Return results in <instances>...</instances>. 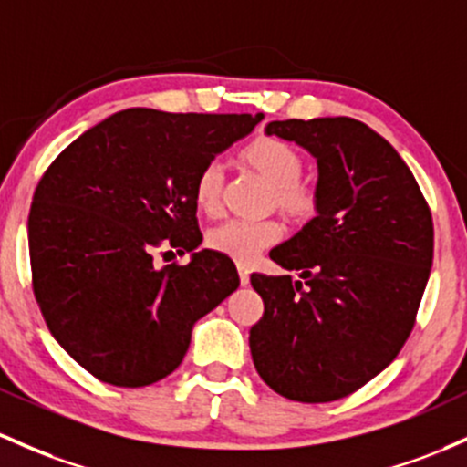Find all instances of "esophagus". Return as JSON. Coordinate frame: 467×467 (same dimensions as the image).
Listing matches in <instances>:
<instances>
[{
  "label": "esophagus",
  "mask_w": 467,
  "mask_h": 467,
  "mask_svg": "<svg viewBox=\"0 0 467 467\" xmlns=\"http://www.w3.org/2000/svg\"><path fill=\"white\" fill-rule=\"evenodd\" d=\"M237 270H239V281H242V285H248L250 284V270L245 264H237Z\"/></svg>",
  "instance_id": "34e87169"
}]
</instances>
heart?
Wrapping results in <instances>:
<instances>
[{
	"label": "heart",
	"instance_id": "1",
	"mask_svg": "<svg viewBox=\"0 0 467 467\" xmlns=\"http://www.w3.org/2000/svg\"><path fill=\"white\" fill-rule=\"evenodd\" d=\"M242 157L275 186L276 206L295 219H308L317 210V192L301 183L304 157L295 146L279 137H259L242 150ZM225 168L219 159H210L194 175V203L206 214L222 210ZM284 225L276 219H228L210 233L208 244L217 253L239 264L253 261L264 248L276 244Z\"/></svg>",
	"mask_w": 467,
	"mask_h": 467
}]
</instances>
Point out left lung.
I'll return each mask as SVG.
<instances>
[{
    "label": "left lung",
    "mask_w": 467,
    "mask_h": 467,
    "mask_svg": "<svg viewBox=\"0 0 467 467\" xmlns=\"http://www.w3.org/2000/svg\"><path fill=\"white\" fill-rule=\"evenodd\" d=\"M317 157V217L270 250L290 275L253 273L264 315L250 327L259 377L281 397L327 403L401 352L434 257L432 213L399 152L350 117L270 121Z\"/></svg>",
    "instance_id": "1"
}]
</instances>
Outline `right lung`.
Wrapping results in <instances>:
<instances>
[{
	"label": "right lung",
	"mask_w": 467,
	"mask_h": 467,
	"mask_svg": "<svg viewBox=\"0 0 467 467\" xmlns=\"http://www.w3.org/2000/svg\"><path fill=\"white\" fill-rule=\"evenodd\" d=\"M261 115L128 109L46 168L28 214L33 292L50 335L99 381L150 386L182 363L194 321L239 288L233 259L199 250L157 271V247L202 244L194 175Z\"/></svg>",
	"instance_id": "1"
}]
</instances>
